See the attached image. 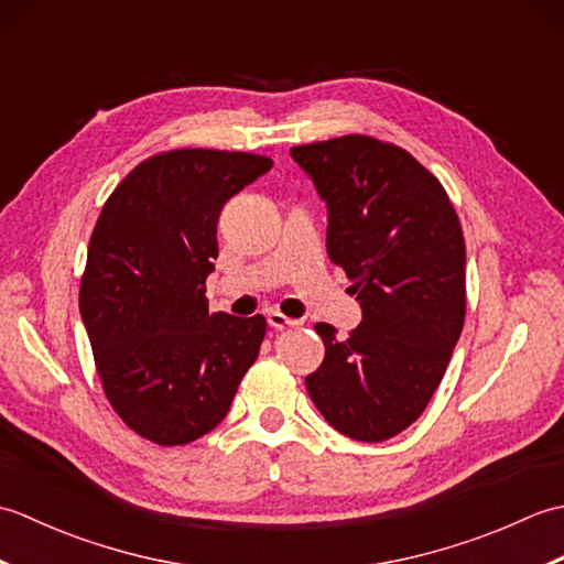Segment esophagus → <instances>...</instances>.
<instances>
[{
  "label": "esophagus",
  "instance_id": "obj_1",
  "mask_svg": "<svg viewBox=\"0 0 564 564\" xmlns=\"http://www.w3.org/2000/svg\"><path fill=\"white\" fill-rule=\"evenodd\" d=\"M267 319H269V325H271L273 329H291V327H297V325H301V319L285 317L283 313H279V310H273V313H269V315H267Z\"/></svg>",
  "mask_w": 564,
  "mask_h": 564
}]
</instances>
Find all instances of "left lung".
Segmentation results:
<instances>
[{"instance_id": "1", "label": "left lung", "mask_w": 564, "mask_h": 564, "mask_svg": "<svg viewBox=\"0 0 564 564\" xmlns=\"http://www.w3.org/2000/svg\"><path fill=\"white\" fill-rule=\"evenodd\" d=\"M327 203V254L354 281L349 339L315 325L325 361L305 378L339 434L378 443L426 410L465 322V239L446 188L410 152L368 135L291 148Z\"/></svg>"}]
</instances>
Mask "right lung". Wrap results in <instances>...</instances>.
I'll return each instance as SVG.
<instances>
[{"instance_id":"right-lung-1","label":"right lung","mask_w":564,"mask_h":564,"mask_svg":"<svg viewBox=\"0 0 564 564\" xmlns=\"http://www.w3.org/2000/svg\"><path fill=\"white\" fill-rule=\"evenodd\" d=\"M273 166L227 150H172L140 162L106 200L82 275L79 313L106 398L160 446L218 426L257 361L267 319L208 313L227 200Z\"/></svg>"}]
</instances>
